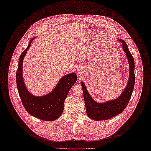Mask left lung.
Segmentation results:
<instances>
[{"instance_id":"1","label":"left lung","mask_w":151,"mask_h":151,"mask_svg":"<svg viewBox=\"0 0 151 151\" xmlns=\"http://www.w3.org/2000/svg\"><path fill=\"white\" fill-rule=\"evenodd\" d=\"M118 41L122 43V49L126 55L129 63V81L120 96L116 99L104 103L96 102L91 96L83 82H81V83L83 90L86 113L91 119L96 121L108 120L120 114L128 105L134 90L135 80L134 58L124 41L121 39H118Z\"/></svg>"}]
</instances>
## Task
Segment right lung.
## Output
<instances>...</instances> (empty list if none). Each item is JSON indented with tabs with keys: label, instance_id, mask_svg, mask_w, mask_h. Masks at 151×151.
<instances>
[{
	"label": "right lung",
	"instance_id": "add662e5",
	"mask_svg": "<svg viewBox=\"0 0 151 151\" xmlns=\"http://www.w3.org/2000/svg\"><path fill=\"white\" fill-rule=\"evenodd\" d=\"M35 38H33L28 47L22 52L19 59L16 72V84L21 101L26 110L31 115L45 121H53L60 117L63 111L64 101L72 86L77 81L75 72L62 77L55 88L47 94L34 96L27 89L22 77V62L27 51Z\"/></svg>",
	"mask_w": 151,
	"mask_h": 151
}]
</instances>
